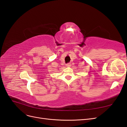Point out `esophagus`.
Returning a JSON list of instances; mask_svg holds the SVG:
<instances>
[{"mask_svg":"<svg viewBox=\"0 0 127 127\" xmlns=\"http://www.w3.org/2000/svg\"><path fill=\"white\" fill-rule=\"evenodd\" d=\"M67 66H71V64L70 63H68L67 64Z\"/></svg>","mask_w":127,"mask_h":127,"instance_id":"esophagus-1","label":"esophagus"}]
</instances>
